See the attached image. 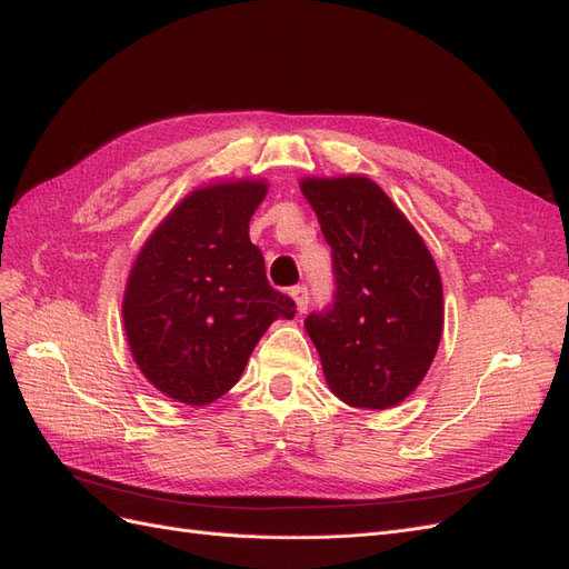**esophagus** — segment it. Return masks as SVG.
Instances as JSON below:
<instances>
[{
    "instance_id": "esophagus-1",
    "label": "esophagus",
    "mask_w": 569,
    "mask_h": 569,
    "mask_svg": "<svg viewBox=\"0 0 569 569\" xmlns=\"http://www.w3.org/2000/svg\"><path fill=\"white\" fill-rule=\"evenodd\" d=\"M289 295H291V299H295V303H297V311L303 313L306 308H308V299H311V297H308V287H303V284L291 287Z\"/></svg>"
}]
</instances>
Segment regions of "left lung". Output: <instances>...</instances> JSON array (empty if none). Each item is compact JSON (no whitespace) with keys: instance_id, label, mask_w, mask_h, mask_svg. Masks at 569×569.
Listing matches in <instances>:
<instances>
[{"instance_id":"8db88e82","label":"left lung","mask_w":569,"mask_h":569,"mask_svg":"<svg viewBox=\"0 0 569 569\" xmlns=\"http://www.w3.org/2000/svg\"><path fill=\"white\" fill-rule=\"evenodd\" d=\"M301 192L332 249L335 301L303 320L325 380L353 408L399 406L439 349L443 289L435 258L370 178H306Z\"/></svg>"}]
</instances>
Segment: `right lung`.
I'll use <instances>...</instances> for the list:
<instances>
[{
  "instance_id": "right-lung-1",
  "label": "right lung",
  "mask_w": 569,
  "mask_h": 569,
  "mask_svg": "<svg viewBox=\"0 0 569 569\" xmlns=\"http://www.w3.org/2000/svg\"><path fill=\"white\" fill-rule=\"evenodd\" d=\"M263 180L187 194L147 239L130 270L123 325L134 363L170 399L206 406L230 391L278 318L297 303L272 289L249 220Z\"/></svg>"
}]
</instances>
